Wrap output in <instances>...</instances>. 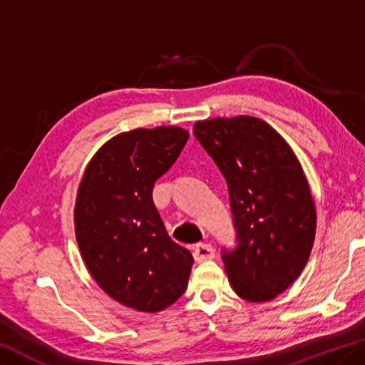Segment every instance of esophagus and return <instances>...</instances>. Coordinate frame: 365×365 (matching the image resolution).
I'll return each instance as SVG.
<instances>
[{"instance_id": "obj_1", "label": "esophagus", "mask_w": 365, "mask_h": 365, "mask_svg": "<svg viewBox=\"0 0 365 365\" xmlns=\"http://www.w3.org/2000/svg\"><path fill=\"white\" fill-rule=\"evenodd\" d=\"M193 257L196 262H206V259L214 258V248L210 244H196Z\"/></svg>"}]
</instances>
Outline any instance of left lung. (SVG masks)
<instances>
[{
    "instance_id": "obj_1",
    "label": "left lung",
    "mask_w": 365,
    "mask_h": 365,
    "mask_svg": "<svg viewBox=\"0 0 365 365\" xmlns=\"http://www.w3.org/2000/svg\"><path fill=\"white\" fill-rule=\"evenodd\" d=\"M196 140L227 182L237 248L222 253L229 282L248 302H268L297 279L315 240L317 211L291 146L248 115L201 120Z\"/></svg>"
}]
</instances>
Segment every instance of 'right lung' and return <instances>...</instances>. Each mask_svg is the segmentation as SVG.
Listing matches in <instances>:
<instances>
[{
  "mask_svg": "<svg viewBox=\"0 0 365 365\" xmlns=\"http://www.w3.org/2000/svg\"><path fill=\"white\" fill-rule=\"evenodd\" d=\"M188 131L155 126L120 133L94 154L79 183L74 230L91 276L117 302L154 314L187 289L193 257L173 242L153 201L159 177Z\"/></svg>",
  "mask_w": 365,
  "mask_h": 365,
  "instance_id": "obj_1",
  "label": "right lung"
}]
</instances>
